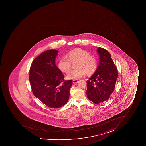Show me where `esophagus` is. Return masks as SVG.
<instances>
[{
	"label": "esophagus",
	"instance_id": "1",
	"mask_svg": "<svg viewBox=\"0 0 146 146\" xmlns=\"http://www.w3.org/2000/svg\"><path fill=\"white\" fill-rule=\"evenodd\" d=\"M78 82V80H72V82H73V83H74V84H76Z\"/></svg>",
	"mask_w": 146,
	"mask_h": 146
}]
</instances>
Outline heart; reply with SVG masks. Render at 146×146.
I'll use <instances>...</instances> for the list:
<instances>
[{
    "label": "heart",
    "mask_w": 146,
    "mask_h": 146,
    "mask_svg": "<svg viewBox=\"0 0 146 146\" xmlns=\"http://www.w3.org/2000/svg\"><path fill=\"white\" fill-rule=\"evenodd\" d=\"M68 58L63 57L59 60L58 67L62 72L67 73L71 69V62L77 61L76 69L70 71L67 78L70 80L81 78L87 73L88 75L94 74L97 69V60L87 51L78 48L70 51L68 54Z\"/></svg>",
    "instance_id": "heart-1"
}]
</instances>
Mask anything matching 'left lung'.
Segmentation results:
<instances>
[{
	"label": "left lung",
	"instance_id": "obj_1",
	"mask_svg": "<svg viewBox=\"0 0 146 146\" xmlns=\"http://www.w3.org/2000/svg\"><path fill=\"white\" fill-rule=\"evenodd\" d=\"M97 52L100 55V65L87 81L86 93L88 100L99 104L108 100L114 91L118 71L107 50L98 48Z\"/></svg>",
	"mask_w": 146,
	"mask_h": 146
}]
</instances>
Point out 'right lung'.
Here are the masks:
<instances>
[{"label": "right lung", "mask_w": 146, "mask_h": 146, "mask_svg": "<svg viewBox=\"0 0 146 146\" xmlns=\"http://www.w3.org/2000/svg\"><path fill=\"white\" fill-rule=\"evenodd\" d=\"M58 51L50 49L43 52L33 61L29 80L34 95L47 107L58 108L69 100L71 80L64 76L55 64Z\"/></svg>", "instance_id": "obj_1"}]
</instances>
